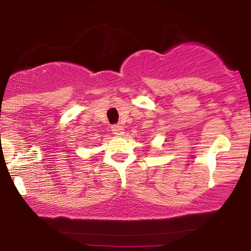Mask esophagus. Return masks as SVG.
<instances>
[{
	"label": "esophagus",
	"mask_w": 251,
	"mask_h": 251,
	"mask_svg": "<svg viewBox=\"0 0 251 251\" xmlns=\"http://www.w3.org/2000/svg\"><path fill=\"white\" fill-rule=\"evenodd\" d=\"M112 132H113V134L116 135H122L124 133V127L122 125H118V124H116V125H112Z\"/></svg>",
	"instance_id": "esophagus-1"
}]
</instances>
